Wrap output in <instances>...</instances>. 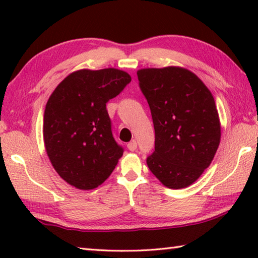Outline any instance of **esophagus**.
Wrapping results in <instances>:
<instances>
[{
    "label": "esophagus",
    "instance_id": "34e87169",
    "mask_svg": "<svg viewBox=\"0 0 258 258\" xmlns=\"http://www.w3.org/2000/svg\"><path fill=\"white\" fill-rule=\"evenodd\" d=\"M137 148H138V143H137V141H131L128 145H127V149L130 150V151H135L137 150Z\"/></svg>",
    "mask_w": 258,
    "mask_h": 258
}]
</instances>
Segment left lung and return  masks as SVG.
<instances>
[{
    "label": "left lung",
    "instance_id": "1",
    "mask_svg": "<svg viewBox=\"0 0 258 258\" xmlns=\"http://www.w3.org/2000/svg\"><path fill=\"white\" fill-rule=\"evenodd\" d=\"M137 74L155 127L148 167L169 189L189 186L211 165L220 145L215 100L185 68H145Z\"/></svg>",
    "mask_w": 258,
    "mask_h": 258
}]
</instances>
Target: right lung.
Segmentation results:
<instances>
[{
    "label": "right lung",
    "instance_id": "add662e5",
    "mask_svg": "<svg viewBox=\"0 0 258 258\" xmlns=\"http://www.w3.org/2000/svg\"><path fill=\"white\" fill-rule=\"evenodd\" d=\"M115 68L81 69L68 75L47 100L43 123L46 154L68 184L91 190L107 180L124 149L115 141L106 103L131 82Z\"/></svg>",
    "mask_w": 258,
    "mask_h": 258
}]
</instances>
